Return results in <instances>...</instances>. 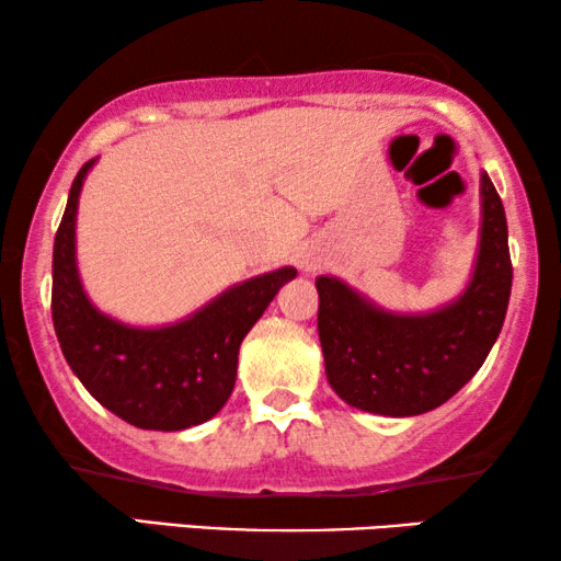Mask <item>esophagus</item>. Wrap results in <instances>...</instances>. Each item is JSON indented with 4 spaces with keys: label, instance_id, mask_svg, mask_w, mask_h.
<instances>
[{
    "label": "esophagus",
    "instance_id": "1",
    "mask_svg": "<svg viewBox=\"0 0 561 561\" xmlns=\"http://www.w3.org/2000/svg\"><path fill=\"white\" fill-rule=\"evenodd\" d=\"M301 267H304V271H313V267H317V260H313V257H304V260H301Z\"/></svg>",
    "mask_w": 561,
    "mask_h": 561
}]
</instances>
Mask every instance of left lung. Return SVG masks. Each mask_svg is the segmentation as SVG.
<instances>
[{"label": "left lung", "mask_w": 561, "mask_h": 561, "mask_svg": "<svg viewBox=\"0 0 561 561\" xmlns=\"http://www.w3.org/2000/svg\"><path fill=\"white\" fill-rule=\"evenodd\" d=\"M480 244L455 301L396 313L334 275H319V342L344 403L380 416H419L447 403L485 363L508 311L513 267L503 202L480 173Z\"/></svg>", "instance_id": "obj_1"}]
</instances>
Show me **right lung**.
Returning a JSON list of instances; mask_svg holds the SVG:
<instances>
[{
	"instance_id": "add662e5",
	"label": "right lung",
	"mask_w": 561,
	"mask_h": 561,
	"mask_svg": "<svg viewBox=\"0 0 561 561\" xmlns=\"http://www.w3.org/2000/svg\"><path fill=\"white\" fill-rule=\"evenodd\" d=\"M83 163L53 244V327L76 378L104 409L137 428L181 432L217 416L237 380L240 344L296 267L255 275L221 290L186 319L129 327L99 311L76 263V211Z\"/></svg>"
}]
</instances>
